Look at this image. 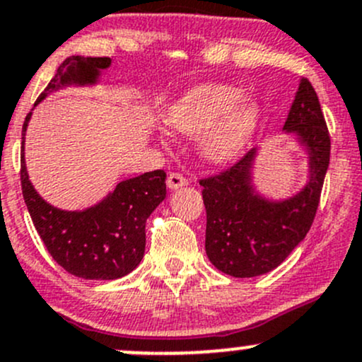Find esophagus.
I'll list each match as a JSON object with an SVG mask.
<instances>
[{
    "label": "esophagus",
    "mask_w": 362,
    "mask_h": 362,
    "mask_svg": "<svg viewBox=\"0 0 362 362\" xmlns=\"http://www.w3.org/2000/svg\"><path fill=\"white\" fill-rule=\"evenodd\" d=\"M166 185H168L170 191H178L184 185H187V180L180 173H170L168 178H166Z\"/></svg>",
    "instance_id": "obj_1"
}]
</instances>
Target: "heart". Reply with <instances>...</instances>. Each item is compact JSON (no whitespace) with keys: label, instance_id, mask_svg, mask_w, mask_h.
Masks as SVG:
<instances>
[{"label":"heart","instance_id":"1","mask_svg":"<svg viewBox=\"0 0 362 362\" xmlns=\"http://www.w3.org/2000/svg\"><path fill=\"white\" fill-rule=\"evenodd\" d=\"M260 104L243 100L229 85H203L185 91L170 105L166 123L184 135H199V152L211 165L234 161L262 124Z\"/></svg>","mask_w":362,"mask_h":362}]
</instances>
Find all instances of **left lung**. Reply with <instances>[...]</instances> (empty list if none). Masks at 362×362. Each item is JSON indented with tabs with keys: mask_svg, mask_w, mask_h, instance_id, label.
Returning a JSON list of instances; mask_svg holds the SVG:
<instances>
[{
	"mask_svg": "<svg viewBox=\"0 0 362 362\" xmlns=\"http://www.w3.org/2000/svg\"><path fill=\"white\" fill-rule=\"evenodd\" d=\"M283 132L307 156V180L300 191L272 199L255 185L258 149L223 173L201 180L206 208L204 248L218 271L255 277L283 264L309 232L329 166V133L317 93L300 79Z\"/></svg>",
	"mask_w": 362,
	"mask_h": 362,
	"instance_id": "left-lung-1",
	"label": "left lung"
}]
</instances>
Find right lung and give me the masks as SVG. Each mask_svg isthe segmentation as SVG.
Segmentation results:
<instances>
[{"instance_id": "obj_1", "label": "right lung", "mask_w": 362, "mask_h": 362, "mask_svg": "<svg viewBox=\"0 0 362 362\" xmlns=\"http://www.w3.org/2000/svg\"><path fill=\"white\" fill-rule=\"evenodd\" d=\"M111 64L109 57H67L34 105L53 91L98 85L102 71L109 69ZM30 116L33 112L22 127V194L34 227L53 260L83 279L111 281L130 274L139 267L146 251L147 218L166 197V173L154 170L127 178L85 210H60L45 201L29 180L24 144Z\"/></svg>"}]
</instances>
